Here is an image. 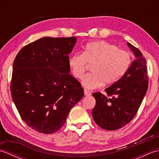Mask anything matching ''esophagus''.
Listing matches in <instances>:
<instances>
[{"mask_svg":"<svg viewBox=\"0 0 159 159\" xmlns=\"http://www.w3.org/2000/svg\"><path fill=\"white\" fill-rule=\"evenodd\" d=\"M84 94H85V96H89L91 95V93L89 91L87 90V89H84Z\"/></svg>","mask_w":159,"mask_h":159,"instance_id":"1","label":"esophagus"}]
</instances>
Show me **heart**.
<instances>
[{"label": "heart", "instance_id": "b5f03b06", "mask_svg": "<svg viewBox=\"0 0 159 159\" xmlns=\"http://www.w3.org/2000/svg\"><path fill=\"white\" fill-rule=\"evenodd\" d=\"M131 63L130 54L120 50L116 45L104 41L89 43L83 53H76L68 59L71 73L76 79H81L87 63L92 65L91 72L81 80L84 87L96 89L104 84L117 81L126 72Z\"/></svg>", "mask_w": 159, "mask_h": 159}]
</instances>
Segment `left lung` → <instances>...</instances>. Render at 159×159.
<instances>
[{
  "instance_id": "obj_1",
  "label": "left lung",
  "mask_w": 159,
  "mask_h": 159,
  "mask_svg": "<svg viewBox=\"0 0 159 159\" xmlns=\"http://www.w3.org/2000/svg\"><path fill=\"white\" fill-rule=\"evenodd\" d=\"M127 45L135 59L123 76L105 90L108 96L93 93L96 106L92 117L97 125L107 130L120 129L135 116L148 87L146 59L139 49L129 42Z\"/></svg>"
}]
</instances>
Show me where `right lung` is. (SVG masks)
<instances>
[{"mask_svg":"<svg viewBox=\"0 0 159 159\" xmlns=\"http://www.w3.org/2000/svg\"><path fill=\"white\" fill-rule=\"evenodd\" d=\"M76 40L75 37L42 38L22 48L13 61L12 100L22 120L38 133L59 130L84 96L68 66Z\"/></svg>","mask_w":159,"mask_h":159,"instance_id":"1","label":"right lung"}]
</instances>
